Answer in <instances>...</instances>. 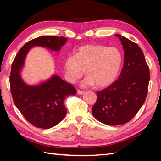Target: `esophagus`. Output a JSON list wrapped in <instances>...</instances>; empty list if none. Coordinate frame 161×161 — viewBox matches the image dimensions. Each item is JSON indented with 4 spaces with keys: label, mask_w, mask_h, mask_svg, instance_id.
<instances>
[{
    "label": "esophagus",
    "mask_w": 161,
    "mask_h": 161,
    "mask_svg": "<svg viewBox=\"0 0 161 161\" xmlns=\"http://www.w3.org/2000/svg\"><path fill=\"white\" fill-rule=\"evenodd\" d=\"M77 94H79V95H82V94L84 93V92L83 91H81V90H77Z\"/></svg>",
    "instance_id": "34e87169"
}]
</instances>
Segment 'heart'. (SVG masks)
I'll list each match as a JSON object with an SVG mask.
<instances>
[{
	"label": "heart",
	"mask_w": 161,
	"mask_h": 161,
	"mask_svg": "<svg viewBox=\"0 0 161 161\" xmlns=\"http://www.w3.org/2000/svg\"><path fill=\"white\" fill-rule=\"evenodd\" d=\"M122 55L117 47L103 45H86L79 48L75 55L68 56L64 66L68 80L75 83L84 75L88 76L83 86L105 87L115 81L121 68Z\"/></svg>",
	"instance_id": "heart-1"
}]
</instances>
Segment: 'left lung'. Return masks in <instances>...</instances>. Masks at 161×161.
<instances>
[{"label": "left lung", "mask_w": 161, "mask_h": 161, "mask_svg": "<svg viewBox=\"0 0 161 161\" xmlns=\"http://www.w3.org/2000/svg\"><path fill=\"white\" fill-rule=\"evenodd\" d=\"M119 37L124 49V66L118 80L100 91L92 108L95 119L107 125L129 122L144 104L150 80L144 54L137 44Z\"/></svg>", "instance_id": "left-lung-1"}]
</instances>
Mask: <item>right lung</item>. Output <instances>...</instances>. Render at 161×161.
<instances>
[{
	"instance_id": "right-lung-1",
	"label": "right lung",
	"mask_w": 161,
	"mask_h": 161,
	"mask_svg": "<svg viewBox=\"0 0 161 161\" xmlns=\"http://www.w3.org/2000/svg\"><path fill=\"white\" fill-rule=\"evenodd\" d=\"M66 41L64 36L37 37L19 50L12 62L9 84L14 103L26 120L36 127L50 129L62 120L66 114L65 99L75 95L77 91L71 84L57 75L38 86H28L20 78V70L31 47L42 46L57 51Z\"/></svg>"
}]
</instances>
